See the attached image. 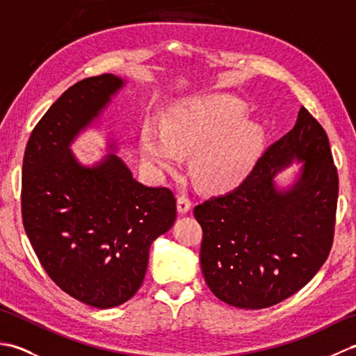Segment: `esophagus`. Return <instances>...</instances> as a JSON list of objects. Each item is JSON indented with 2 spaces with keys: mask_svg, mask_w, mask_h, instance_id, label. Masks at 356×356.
<instances>
[{
  "mask_svg": "<svg viewBox=\"0 0 356 356\" xmlns=\"http://www.w3.org/2000/svg\"><path fill=\"white\" fill-rule=\"evenodd\" d=\"M190 208H191V200L188 199L185 194L179 195V197H177V211H179V214H186L188 211H190Z\"/></svg>",
  "mask_w": 356,
  "mask_h": 356,
  "instance_id": "esophagus-1",
  "label": "esophagus"
}]
</instances>
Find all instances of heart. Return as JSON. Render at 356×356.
<instances>
[{"instance_id":"b5f03b06","label":"heart","mask_w":356,"mask_h":356,"mask_svg":"<svg viewBox=\"0 0 356 356\" xmlns=\"http://www.w3.org/2000/svg\"><path fill=\"white\" fill-rule=\"evenodd\" d=\"M243 105L234 97H213L180 108L165 120L163 133L153 124L142 131L140 151L161 171H172L179 154L193 157V176L203 190H232L251 170L260 147V131L241 122Z\"/></svg>"}]
</instances>
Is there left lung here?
Instances as JSON below:
<instances>
[{
    "instance_id": "1",
    "label": "left lung",
    "mask_w": 356,
    "mask_h": 356,
    "mask_svg": "<svg viewBox=\"0 0 356 356\" xmlns=\"http://www.w3.org/2000/svg\"><path fill=\"white\" fill-rule=\"evenodd\" d=\"M303 161L291 188L275 174ZM338 172L327 134L305 107L236 190L194 208L202 226L200 266L218 300L264 309L306 286L327 260L335 231Z\"/></svg>"
}]
</instances>
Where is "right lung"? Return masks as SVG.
I'll use <instances>...</instances> for the list:
<instances>
[{
    "mask_svg": "<svg viewBox=\"0 0 356 356\" xmlns=\"http://www.w3.org/2000/svg\"><path fill=\"white\" fill-rule=\"evenodd\" d=\"M122 86L105 73L65 90L33 128L22 162V223L38 260L65 293L97 309L139 291L149 246L177 213L171 190L139 184L116 154L84 166L70 151Z\"/></svg>",
    "mask_w": 356,
    "mask_h": 356,
    "instance_id": "1",
    "label": "right lung"
}]
</instances>
